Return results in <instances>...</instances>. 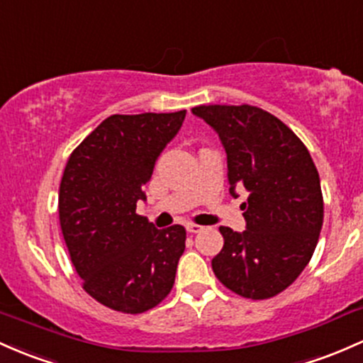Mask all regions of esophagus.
Here are the masks:
<instances>
[{
	"mask_svg": "<svg viewBox=\"0 0 363 363\" xmlns=\"http://www.w3.org/2000/svg\"><path fill=\"white\" fill-rule=\"evenodd\" d=\"M202 228H204V227H201V225L186 223V230H189L190 233H199V232H202Z\"/></svg>",
	"mask_w": 363,
	"mask_h": 363,
	"instance_id": "34e87169",
	"label": "esophagus"
}]
</instances>
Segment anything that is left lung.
Here are the masks:
<instances>
[{
    "mask_svg": "<svg viewBox=\"0 0 363 363\" xmlns=\"http://www.w3.org/2000/svg\"><path fill=\"white\" fill-rule=\"evenodd\" d=\"M192 112L223 143L230 194H249L240 204L244 232L220 227L225 244L211 261L214 275L242 298H274L305 270L320 235L323 199L313 159L291 128L255 105H199Z\"/></svg>",
    "mask_w": 363,
    "mask_h": 363,
    "instance_id": "8db88e82",
    "label": "left lung"
}]
</instances>
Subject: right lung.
Returning <instances> with one entry per match:
<instances>
[{
  "mask_svg": "<svg viewBox=\"0 0 363 363\" xmlns=\"http://www.w3.org/2000/svg\"><path fill=\"white\" fill-rule=\"evenodd\" d=\"M186 111L107 118L74 149L58 192L65 245L83 289L123 313H143L173 289L182 225L157 230L136 213L155 161Z\"/></svg>",
  "mask_w": 363,
  "mask_h": 363,
  "instance_id": "add662e5",
  "label": "right lung"
}]
</instances>
